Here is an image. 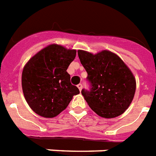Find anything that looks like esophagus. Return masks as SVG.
Instances as JSON below:
<instances>
[{"mask_svg": "<svg viewBox=\"0 0 156 156\" xmlns=\"http://www.w3.org/2000/svg\"><path fill=\"white\" fill-rule=\"evenodd\" d=\"M78 89H79V91H81L82 88H83V85H82L81 83H79L78 85Z\"/></svg>", "mask_w": 156, "mask_h": 156, "instance_id": "obj_1", "label": "esophagus"}]
</instances>
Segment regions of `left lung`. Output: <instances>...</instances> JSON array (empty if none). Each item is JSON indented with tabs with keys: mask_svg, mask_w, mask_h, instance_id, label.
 <instances>
[{
	"mask_svg": "<svg viewBox=\"0 0 156 156\" xmlns=\"http://www.w3.org/2000/svg\"><path fill=\"white\" fill-rule=\"evenodd\" d=\"M78 55L91 87L90 90H82L88 106L104 118L122 115L136 92V78L130 69L119 56L108 50L96 55L78 50Z\"/></svg>",
	"mask_w": 156,
	"mask_h": 156,
	"instance_id": "obj_1",
	"label": "left lung"
}]
</instances>
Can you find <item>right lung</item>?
I'll list each match as a JSON object with an SVG mask.
<instances>
[{
	"label": "right lung",
	"mask_w": 156,
	"mask_h": 156,
	"mask_svg": "<svg viewBox=\"0 0 156 156\" xmlns=\"http://www.w3.org/2000/svg\"><path fill=\"white\" fill-rule=\"evenodd\" d=\"M76 57L75 49L50 44L25 64L21 83L25 98L34 112L43 117L58 116L79 93L70 83L68 67Z\"/></svg>",
	"instance_id": "1"
}]
</instances>
